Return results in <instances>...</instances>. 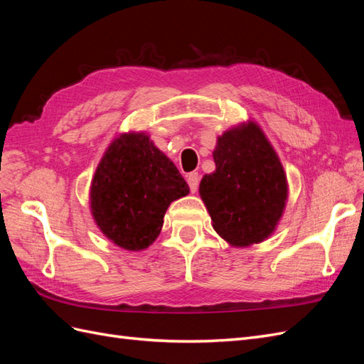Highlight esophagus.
<instances>
[{
	"label": "esophagus",
	"instance_id": "esophagus-1",
	"mask_svg": "<svg viewBox=\"0 0 364 364\" xmlns=\"http://www.w3.org/2000/svg\"><path fill=\"white\" fill-rule=\"evenodd\" d=\"M188 185H190V190H191V193H196L197 191V188H199V182H200V176H199V173H190L188 174Z\"/></svg>",
	"mask_w": 364,
	"mask_h": 364
}]
</instances>
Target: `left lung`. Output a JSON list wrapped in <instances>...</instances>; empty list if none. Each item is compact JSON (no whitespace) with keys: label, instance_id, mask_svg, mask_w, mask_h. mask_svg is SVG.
<instances>
[{"label":"left lung","instance_id":"left-lung-1","mask_svg":"<svg viewBox=\"0 0 364 364\" xmlns=\"http://www.w3.org/2000/svg\"><path fill=\"white\" fill-rule=\"evenodd\" d=\"M215 171L205 174L199 193L215 232L230 246L267 240L289 197L279 156L255 121L230 127L217 138Z\"/></svg>","mask_w":364,"mask_h":364}]
</instances>
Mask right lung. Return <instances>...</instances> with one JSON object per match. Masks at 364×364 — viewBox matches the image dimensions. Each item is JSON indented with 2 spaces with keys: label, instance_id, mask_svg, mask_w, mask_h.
Segmentation results:
<instances>
[{
  "label": "right lung",
  "instance_id": "obj_1",
  "mask_svg": "<svg viewBox=\"0 0 364 364\" xmlns=\"http://www.w3.org/2000/svg\"><path fill=\"white\" fill-rule=\"evenodd\" d=\"M190 193L176 165L146 132L118 135L97 165L91 214L105 237L138 252L155 241L171 202Z\"/></svg>",
  "mask_w": 364,
  "mask_h": 364
}]
</instances>
